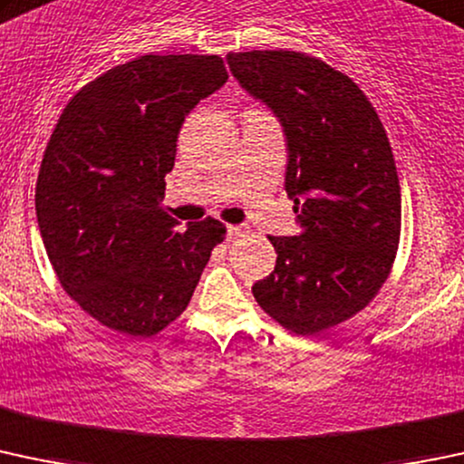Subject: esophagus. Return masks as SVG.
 <instances>
[{
    "mask_svg": "<svg viewBox=\"0 0 464 464\" xmlns=\"http://www.w3.org/2000/svg\"><path fill=\"white\" fill-rule=\"evenodd\" d=\"M228 240H237V237H245L248 231H251V227L248 224H228Z\"/></svg>",
    "mask_w": 464,
    "mask_h": 464,
    "instance_id": "34e87169",
    "label": "esophagus"
}]
</instances>
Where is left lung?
Segmentation results:
<instances>
[{"instance_id":"left-lung-1","label":"left lung","mask_w":464,"mask_h":464,"mask_svg":"<svg viewBox=\"0 0 464 464\" xmlns=\"http://www.w3.org/2000/svg\"><path fill=\"white\" fill-rule=\"evenodd\" d=\"M248 95L282 124L285 188L300 233L269 237L276 269L257 304L297 335L320 334L372 302L400 240V182L372 102L344 72L295 51L228 53Z\"/></svg>"}]
</instances>
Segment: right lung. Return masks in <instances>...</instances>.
<instances>
[{
    "label": "right lung",
    "mask_w": 464,
    "mask_h": 464,
    "mask_svg": "<svg viewBox=\"0 0 464 464\" xmlns=\"http://www.w3.org/2000/svg\"><path fill=\"white\" fill-rule=\"evenodd\" d=\"M228 80L218 55H144L77 92L44 153L39 233L60 285L86 314L149 338L187 309L218 219L179 222L160 207L184 117Z\"/></svg>",
    "instance_id": "right-lung-1"
}]
</instances>
